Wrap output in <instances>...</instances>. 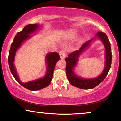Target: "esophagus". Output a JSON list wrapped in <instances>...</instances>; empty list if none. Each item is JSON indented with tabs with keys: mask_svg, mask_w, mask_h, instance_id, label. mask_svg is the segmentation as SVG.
<instances>
[{
	"mask_svg": "<svg viewBox=\"0 0 121 121\" xmlns=\"http://www.w3.org/2000/svg\"><path fill=\"white\" fill-rule=\"evenodd\" d=\"M66 55H67V53H66V52L65 51V50H61V51L59 52V56H60V57L61 59H64L65 56H66Z\"/></svg>",
	"mask_w": 121,
	"mask_h": 121,
	"instance_id": "obj_1",
	"label": "esophagus"
}]
</instances>
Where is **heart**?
<instances>
[{"label":"heart","mask_w":121,"mask_h":121,"mask_svg":"<svg viewBox=\"0 0 121 121\" xmlns=\"http://www.w3.org/2000/svg\"><path fill=\"white\" fill-rule=\"evenodd\" d=\"M71 35H72V36H74V35H76V32H74V31H72V32L71 33Z\"/></svg>","instance_id":"obj_1"}]
</instances>
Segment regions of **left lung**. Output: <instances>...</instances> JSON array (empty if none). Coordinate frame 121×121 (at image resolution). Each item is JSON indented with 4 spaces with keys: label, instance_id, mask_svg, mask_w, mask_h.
<instances>
[{
    "label": "left lung",
    "instance_id": "left-lung-1",
    "mask_svg": "<svg viewBox=\"0 0 121 121\" xmlns=\"http://www.w3.org/2000/svg\"><path fill=\"white\" fill-rule=\"evenodd\" d=\"M95 37L99 38L102 41L104 45L106 50V63L104 71L98 77L95 78L86 79L82 78L76 75L74 73L73 69L78 62V58L81 54L89 47L92 41ZM65 62L67 65L65 68V72L67 78L69 83L72 86L82 89H93L99 85L104 80L108 74L109 71L111 67L112 63V52L111 44L106 34L103 32H97L95 38L84 43L80 49L76 50L68 55V57L65 58Z\"/></svg>",
    "mask_w": 121,
    "mask_h": 121
}]
</instances>
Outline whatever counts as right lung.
<instances>
[{
  "label": "right lung",
  "mask_w": 121,
  "mask_h": 121,
  "mask_svg": "<svg viewBox=\"0 0 121 121\" xmlns=\"http://www.w3.org/2000/svg\"><path fill=\"white\" fill-rule=\"evenodd\" d=\"M39 28L40 26L38 24H30L25 26L21 32L17 33V35L14 37L13 43H12L10 46L8 56L9 67L10 72L14 77L15 80L23 87L32 91L40 90L47 87L50 85L53 77V72L56 63L59 59H60L59 54L56 52L47 54L45 58V62L47 65V72L44 77L25 83L22 82L19 80V76H18L17 71L14 65V60L16 52L18 49L21 46L22 43L31 38V36L30 34L36 31Z\"/></svg>",
  "instance_id": "1"
}]
</instances>
